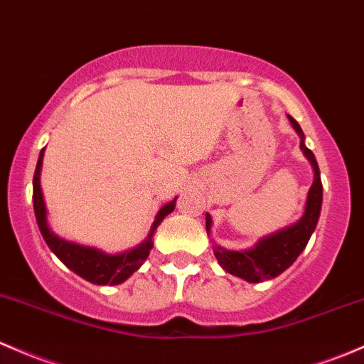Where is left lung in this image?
<instances>
[{
	"mask_svg": "<svg viewBox=\"0 0 364 364\" xmlns=\"http://www.w3.org/2000/svg\"><path fill=\"white\" fill-rule=\"evenodd\" d=\"M293 129L300 136V148L307 160L311 162L314 171V181L311 190L307 193V202H305V211L301 214L296 223L282 228V230L270 233V235L259 239L251 250L230 251L214 244L213 251L220 265L228 274L235 277L244 279L247 282H262L267 279L277 277L279 274L284 272L286 269L293 265L294 259L300 256L305 250L309 239L316 230L317 220L321 214V204H323V183H321L319 166L314 156V153L305 146L304 132L298 122L289 117ZM213 220L209 214H205V230L211 232Z\"/></svg>",
	"mask_w": 364,
	"mask_h": 364,
	"instance_id": "1",
	"label": "left lung"
}]
</instances>
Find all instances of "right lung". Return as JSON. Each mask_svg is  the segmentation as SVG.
<instances>
[{
	"label": "right lung",
	"instance_id": "1",
	"mask_svg": "<svg viewBox=\"0 0 364 364\" xmlns=\"http://www.w3.org/2000/svg\"><path fill=\"white\" fill-rule=\"evenodd\" d=\"M43 155L45 148L40 153V159H38L36 171H34L33 178V205H34V216H36L38 227H40L41 235H43L45 242L48 244L53 255L68 267L73 272L78 274L80 277H83L85 281L92 282V284L99 286H114L120 284V282L127 281L131 275L139 269L144 263V259L150 256V251L153 247V233H155L156 227L162 223L164 218L167 214H171L176 208V197L174 200L167 202L159 213H156L155 221H153L150 233H148L146 239L139 244V246L132 247V250L118 252V255H108V252L95 250V247H87L80 246V244L70 242V240H64L60 237H57L47 223V208H45L43 193H41L40 186V172L41 166H43Z\"/></svg>",
	"mask_w": 364,
	"mask_h": 364
}]
</instances>
